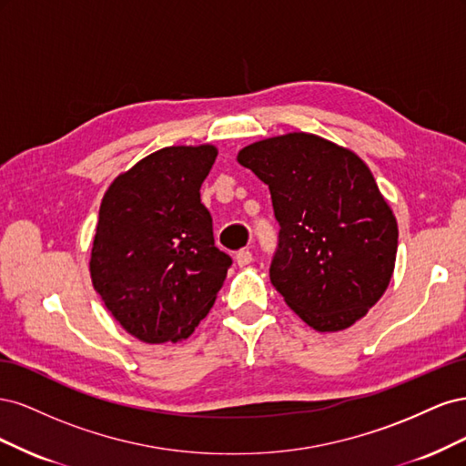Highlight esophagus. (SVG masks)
Listing matches in <instances>:
<instances>
[{"label": "esophagus", "mask_w": 466, "mask_h": 466, "mask_svg": "<svg viewBox=\"0 0 466 466\" xmlns=\"http://www.w3.org/2000/svg\"><path fill=\"white\" fill-rule=\"evenodd\" d=\"M235 260H237V264H238V266H248V264L252 262V252H250L248 248L238 250L237 255H235Z\"/></svg>", "instance_id": "esophagus-1"}]
</instances>
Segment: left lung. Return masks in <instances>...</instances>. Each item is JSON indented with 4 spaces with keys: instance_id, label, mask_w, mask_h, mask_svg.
<instances>
[{
    "instance_id": "1",
    "label": "left lung",
    "mask_w": 466,
    "mask_h": 466,
    "mask_svg": "<svg viewBox=\"0 0 466 466\" xmlns=\"http://www.w3.org/2000/svg\"><path fill=\"white\" fill-rule=\"evenodd\" d=\"M237 161L270 188L279 223L272 286L309 327H351L385 293L397 219L354 151L291 132L243 147Z\"/></svg>"
}]
</instances>
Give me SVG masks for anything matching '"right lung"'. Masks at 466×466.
Masks as SVG:
<instances>
[{
  "label": "right lung",
  "mask_w": 466,
  "mask_h": 466,
  "mask_svg": "<svg viewBox=\"0 0 466 466\" xmlns=\"http://www.w3.org/2000/svg\"><path fill=\"white\" fill-rule=\"evenodd\" d=\"M218 157L173 146L118 175L103 196L91 279L126 332L146 344L188 338L214 305L231 257L214 243L200 187Z\"/></svg>",
  "instance_id": "obj_1"
}]
</instances>
